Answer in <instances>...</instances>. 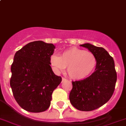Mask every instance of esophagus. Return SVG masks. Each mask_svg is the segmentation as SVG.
<instances>
[{
	"label": "esophagus",
	"instance_id": "obj_1",
	"mask_svg": "<svg viewBox=\"0 0 126 126\" xmlns=\"http://www.w3.org/2000/svg\"><path fill=\"white\" fill-rule=\"evenodd\" d=\"M66 79H65V78H62V83H63V82H64V81H66Z\"/></svg>",
	"mask_w": 126,
	"mask_h": 126
}]
</instances>
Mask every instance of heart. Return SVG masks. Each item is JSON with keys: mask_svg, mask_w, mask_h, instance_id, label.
I'll use <instances>...</instances> for the list:
<instances>
[{"mask_svg": "<svg viewBox=\"0 0 126 126\" xmlns=\"http://www.w3.org/2000/svg\"><path fill=\"white\" fill-rule=\"evenodd\" d=\"M97 63V58L93 52L76 47L65 50L61 56L52 54L50 58V64L54 71L59 73L67 68L70 78L78 80L92 74Z\"/></svg>", "mask_w": 126, "mask_h": 126, "instance_id": "1", "label": "heart"}]
</instances>
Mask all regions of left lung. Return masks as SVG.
<instances>
[{
	"label": "left lung",
	"instance_id": "obj_1",
	"mask_svg": "<svg viewBox=\"0 0 126 126\" xmlns=\"http://www.w3.org/2000/svg\"><path fill=\"white\" fill-rule=\"evenodd\" d=\"M95 55L97 63L95 72L89 77L72 81L69 99L78 110L90 111L99 108L110 99L117 82L113 58L102 47L90 43L80 45Z\"/></svg>",
	"mask_w": 126,
	"mask_h": 126
}]
</instances>
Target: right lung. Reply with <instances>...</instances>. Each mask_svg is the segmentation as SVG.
<instances>
[{
  "instance_id": "1",
  "label": "right lung",
  "mask_w": 126,
  "mask_h": 126,
  "mask_svg": "<svg viewBox=\"0 0 126 126\" xmlns=\"http://www.w3.org/2000/svg\"><path fill=\"white\" fill-rule=\"evenodd\" d=\"M54 48L52 43L35 41L15 53L11 67L10 86L16 101L27 111L47 110L52 94L62 81L50 66Z\"/></svg>"
}]
</instances>
